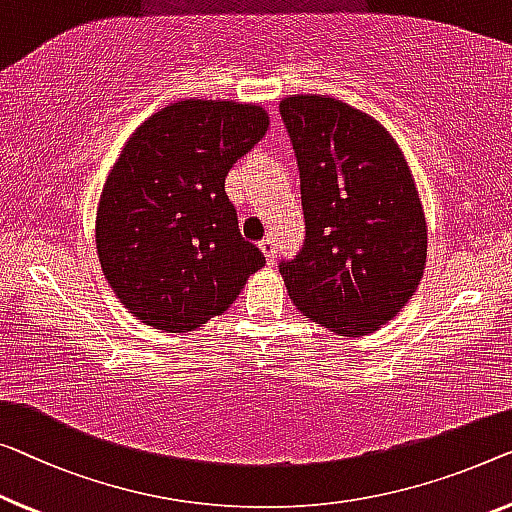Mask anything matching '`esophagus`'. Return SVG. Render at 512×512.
<instances>
[{
    "mask_svg": "<svg viewBox=\"0 0 512 512\" xmlns=\"http://www.w3.org/2000/svg\"><path fill=\"white\" fill-rule=\"evenodd\" d=\"M259 250H262V253H264L266 262H269V264L276 262V253H278L276 239H271V236H266L264 241H259Z\"/></svg>",
    "mask_w": 512,
    "mask_h": 512,
    "instance_id": "obj_1",
    "label": "esophagus"
}]
</instances>
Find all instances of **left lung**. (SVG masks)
<instances>
[{"label": "left lung", "mask_w": 512, "mask_h": 512, "mask_svg": "<svg viewBox=\"0 0 512 512\" xmlns=\"http://www.w3.org/2000/svg\"><path fill=\"white\" fill-rule=\"evenodd\" d=\"M301 174L305 241L280 264L289 299L338 335L398 315L423 278L427 223L414 177L375 117L331 96L280 101Z\"/></svg>", "instance_id": "1"}]
</instances>
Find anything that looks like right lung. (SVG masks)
I'll return each instance as SVG.
<instances>
[{
	"mask_svg": "<svg viewBox=\"0 0 512 512\" xmlns=\"http://www.w3.org/2000/svg\"><path fill=\"white\" fill-rule=\"evenodd\" d=\"M269 131L253 103L167 105L128 137L96 211V250L121 305L186 333L225 312L264 266L239 232L225 177Z\"/></svg>",
	"mask_w": 512,
	"mask_h": 512,
	"instance_id": "right-lung-1",
	"label": "right lung"
}]
</instances>
